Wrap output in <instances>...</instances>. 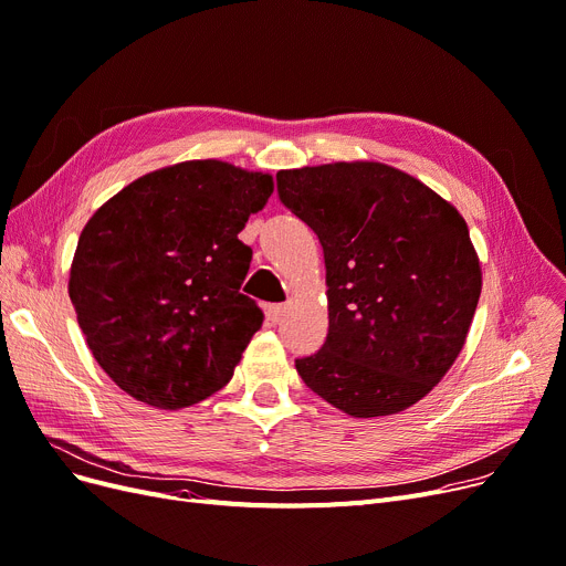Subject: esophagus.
I'll use <instances>...</instances> for the list:
<instances>
[{"label":"esophagus","instance_id":"esophagus-1","mask_svg":"<svg viewBox=\"0 0 566 566\" xmlns=\"http://www.w3.org/2000/svg\"><path fill=\"white\" fill-rule=\"evenodd\" d=\"M284 314H286V307H284V305H270V307H268V318H270V322H273V324H280L282 318H284Z\"/></svg>","mask_w":566,"mask_h":566}]
</instances>
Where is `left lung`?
Returning <instances> with one entry per match:
<instances>
[{
  "label": "left lung",
  "mask_w": 566,
  "mask_h": 566,
  "mask_svg": "<svg viewBox=\"0 0 566 566\" xmlns=\"http://www.w3.org/2000/svg\"><path fill=\"white\" fill-rule=\"evenodd\" d=\"M277 193L326 263L328 335L296 360L307 388L356 419L426 398L464 347L481 296L462 214L379 161L280 170Z\"/></svg>",
  "instance_id": "8db88e82"
}]
</instances>
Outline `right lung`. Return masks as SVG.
Instances as JSON below:
<instances>
[{
  "label": "right lung",
  "instance_id": "right-lung-1",
  "mask_svg": "<svg viewBox=\"0 0 566 566\" xmlns=\"http://www.w3.org/2000/svg\"><path fill=\"white\" fill-rule=\"evenodd\" d=\"M273 176L193 159L153 170L96 210L69 298L102 370L138 402L182 409L233 377L263 324L242 296L252 250L238 240Z\"/></svg>",
  "mask_w": 566,
  "mask_h": 566
}]
</instances>
